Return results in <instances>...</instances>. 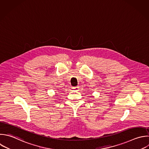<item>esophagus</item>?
Masks as SVG:
<instances>
[{"instance_id": "1", "label": "esophagus", "mask_w": 149, "mask_h": 149, "mask_svg": "<svg viewBox=\"0 0 149 149\" xmlns=\"http://www.w3.org/2000/svg\"><path fill=\"white\" fill-rule=\"evenodd\" d=\"M72 88H73V90H74L77 91V90H79V86H76V87H72Z\"/></svg>"}]
</instances>
